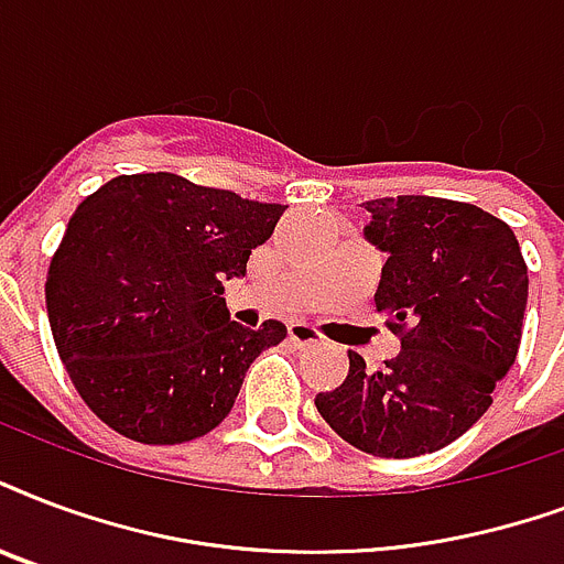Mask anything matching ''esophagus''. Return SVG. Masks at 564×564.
Wrapping results in <instances>:
<instances>
[{
	"instance_id": "esophagus-1",
	"label": "esophagus",
	"mask_w": 564,
	"mask_h": 564,
	"mask_svg": "<svg viewBox=\"0 0 564 564\" xmlns=\"http://www.w3.org/2000/svg\"><path fill=\"white\" fill-rule=\"evenodd\" d=\"M290 343L292 346H299V349H311V346H319L322 337L316 334V328H311V325H307V322H292Z\"/></svg>"
}]
</instances>
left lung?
Returning <instances> with one entry per match:
<instances>
[{"label":"left lung","instance_id":"left-lung-1","mask_svg":"<svg viewBox=\"0 0 564 564\" xmlns=\"http://www.w3.org/2000/svg\"><path fill=\"white\" fill-rule=\"evenodd\" d=\"M364 209V239L387 253L376 311L402 334V351L381 369L349 351V376L316 408L360 453L414 458L491 408L518 358L530 274L511 227L479 206L399 195Z\"/></svg>","mask_w":564,"mask_h":564}]
</instances>
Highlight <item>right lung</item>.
Returning a JSON list of instances; mask_svg holds the SVG:
<instances>
[{"instance_id": "right-lung-1", "label": "right lung", "mask_w": 564, "mask_h": 564, "mask_svg": "<svg viewBox=\"0 0 564 564\" xmlns=\"http://www.w3.org/2000/svg\"><path fill=\"white\" fill-rule=\"evenodd\" d=\"M286 206L156 171L85 197L50 265L46 313L79 397L139 444H183L234 408L278 319L230 322L225 281L245 278Z\"/></svg>"}]
</instances>
